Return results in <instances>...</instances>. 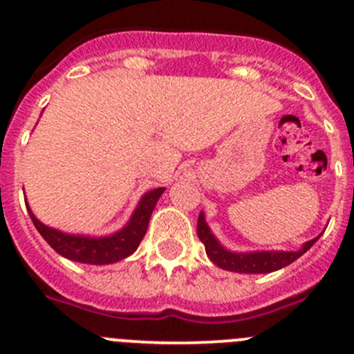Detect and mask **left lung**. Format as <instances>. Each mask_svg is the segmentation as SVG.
<instances>
[{"label": "left lung", "mask_w": 354, "mask_h": 354, "mask_svg": "<svg viewBox=\"0 0 354 354\" xmlns=\"http://www.w3.org/2000/svg\"><path fill=\"white\" fill-rule=\"evenodd\" d=\"M197 234L203 245H205L207 257L216 263L217 267L224 270H231V272H241V274H267L279 270L283 267L289 266L295 262L296 259L303 255L306 250L312 248V245L319 240V236L313 240L306 241L298 252H250V253H234L224 248L212 231L209 230L205 223L203 212H200L198 223H197Z\"/></svg>", "instance_id": "8db88e82"}]
</instances>
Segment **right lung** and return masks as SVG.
<instances>
[{"label":"right lung","mask_w":354,"mask_h":354,"mask_svg":"<svg viewBox=\"0 0 354 354\" xmlns=\"http://www.w3.org/2000/svg\"><path fill=\"white\" fill-rule=\"evenodd\" d=\"M166 188H156V190L147 192L138 202L133 216L128 221L127 226L118 233L109 234L102 238L82 236V234H68L63 231L53 230V227L42 224L27 203L28 216L34 223L35 230L41 233V236L48 241L53 250L63 255L65 259L73 260V262L91 263V266H106V263H114L118 260H123L124 257L131 255L140 245L142 238L147 233L149 221H151L152 210H154L157 200Z\"/></svg>","instance_id":"1"}]
</instances>
